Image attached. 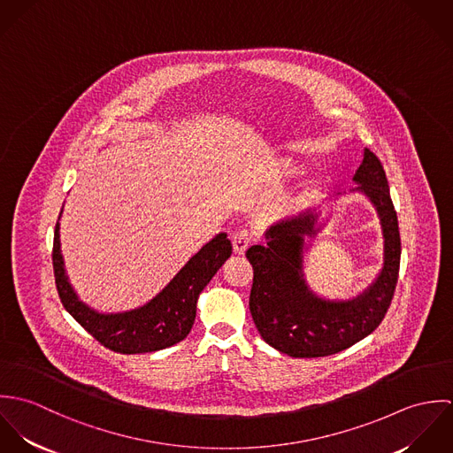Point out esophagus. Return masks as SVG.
Masks as SVG:
<instances>
[{"label": "esophagus", "instance_id": "obj_1", "mask_svg": "<svg viewBox=\"0 0 453 453\" xmlns=\"http://www.w3.org/2000/svg\"><path fill=\"white\" fill-rule=\"evenodd\" d=\"M251 244H253V235H251L250 230H241L232 239V246H234L235 255H244Z\"/></svg>", "mask_w": 453, "mask_h": 453}]
</instances>
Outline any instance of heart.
I'll return each mask as SVG.
<instances>
[{
    "instance_id": "obj_1",
    "label": "heart",
    "mask_w": 453,
    "mask_h": 453,
    "mask_svg": "<svg viewBox=\"0 0 453 453\" xmlns=\"http://www.w3.org/2000/svg\"><path fill=\"white\" fill-rule=\"evenodd\" d=\"M282 167H284V173H291V165H288V164H284V165H282Z\"/></svg>"
}]
</instances>
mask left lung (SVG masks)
I'll list each match as a JSON object with an SVG mask.
<instances>
[{"label":"left lung","instance_id":"8db88e82","mask_svg":"<svg viewBox=\"0 0 453 453\" xmlns=\"http://www.w3.org/2000/svg\"><path fill=\"white\" fill-rule=\"evenodd\" d=\"M359 190L375 203L384 230V268L373 286L345 303L316 298L302 279L303 235L314 232L318 211L307 209L266 232V246H253L246 258L253 265L250 311L261 338L293 357H324L342 352L370 333L388 314L399 275L401 237L379 157L365 150L354 174Z\"/></svg>","mask_w":453,"mask_h":453}]
</instances>
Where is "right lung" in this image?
Wrapping results in <instances>:
<instances>
[{
    "mask_svg": "<svg viewBox=\"0 0 453 453\" xmlns=\"http://www.w3.org/2000/svg\"><path fill=\"white\" fill-rule=\"evenodd\" d=\"M230 255L232 244L226 235H216L148 305L117 316H103L90 311L73 293L63 268L59 221L56 223L54 232L52 263L59 298L65 311L85 331L113 352L144 354L171 347L187 338L194 326L200 291Z\"/></svg>",
    "mask_w": 453,
    "mask_h": 453,
    "instance_id": "obj_1",
    "label": "right lung"
}]
</instances>
